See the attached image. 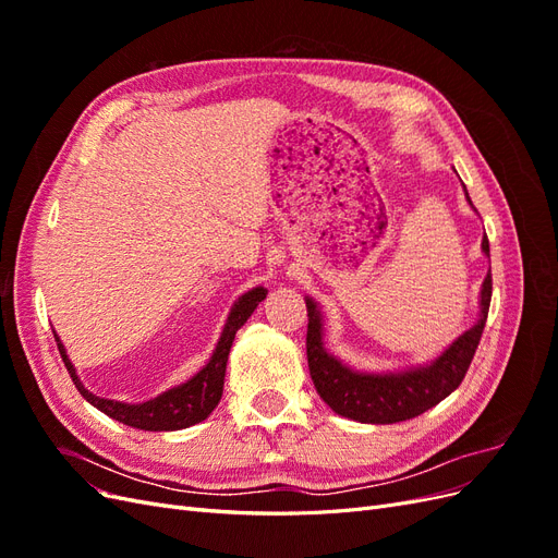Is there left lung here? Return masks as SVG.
<instances>
[{
	"label": "left lung",
	"instance_id": "8db88e82",
	"mask_svg": "<svg viewBox=\"0 0 558 558\" xmlns=\"http://www.w3.org/2000/svg\"><path fill=\"white\" fill-rule=\"evenodd\" d=\"M465 199L472 207L468 191ZM482 251L488 256L486 234L482 240ZM305 300L310 316L307 363L316 393L340 416L361 421V424H398V421L414 418L435 408L463 381L482 340L488 305H492V269L482 283L477 324L461 337H456L449 349H445L433 363L402 369V373H361V369H353L340 359H335L324 347V316H320L312 298Z\"/></svg>",
	"mask_w": 558,
	"mask_h": 558
}]
</instances>
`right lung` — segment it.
Masks as SVG:
<instances>
[{"mask_svg": "<svg viewBox=\"0 0 558 558\" xmlns=\"http://www.w3.org/2000/svg\"><path fill=\"white\" fill-rule=\"evenodd\" d=\"M265 295L267 291L263 286H256V289H251L234 302L209 363L202 367L195 377L170 388V391L160 393L154 400H146L140 404H128V402H118V400L99 398L90 393L88 388L81 384L76 367L72 365L70 356H66L60 337L56 332L53 335H56L58 351L64 361L66 373H70L74 386L78 388V393L86 398L93 408H97L99 412H105L116 421H121L125 426L140 428V430H181V428L199 424V421H205L214 412L218 400H221L228 353L234 342V335H238V330L246 324V318L253 314V310L258 307V302L265 300Z\"/></svg>", "mask_w": 558, "mask_h": 558, "instance_id": "add662e5", "label": "right lung"}]
</instances>
